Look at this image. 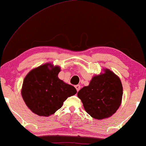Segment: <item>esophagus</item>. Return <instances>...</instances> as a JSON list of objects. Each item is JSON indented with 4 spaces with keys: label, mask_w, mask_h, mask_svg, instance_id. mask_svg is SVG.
<instances>
[{
    "label": "esophagus",
    "mask_w": 146,
    "mask_h": 146,
    "mask_svg": "<svg viewBox=\"0 0 146 146\" xmlns=\"http://www.w3.org/2000/svg\"><path fill=\"white\" fill-rule=\"evenodd\" d=\"M75 88H76V89L77 92H78L80 90V86L76 85V86H75Z\"/></svg>",
    "instance_id": "esophagus-1"
}]
</instances>
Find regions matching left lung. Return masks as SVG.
Returning <instances> with one entry per match:
<instances>
[{"mask_svg": "<svg viewBox=\"0 0 146 146\" xmlns=\"http://www.w3.org/2000/svg\"><path fill=\"white\" fill-rule=\"evenodd\" d=\"M95 75L87 86L77 94L85 111L93 118L102 119L111 117L120 106L123 87L120 78L108 68Z\"/></svg>", "mask_w": 146, "mask_h": 146, "instance_id": "obj_1", "label": "left lung"}]
</instances>
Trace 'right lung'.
<instances>
[{"label":"right lung","mask_w":146,"mask_h":146,"mask_svg":"<svg viewBox=\"0 0 146 146\" xmlns=\"http://www.w3.org/2000/svg\"><path fill=\"white\" fill-rule=\"evenodd\" d=\"M58 66L46 63L27 74L21 95L27 107L40 116L48 117L62 106L64 102L77 91L73 86L59 79Z\"/></svg>","instance_id":"1"}]
</instances>
